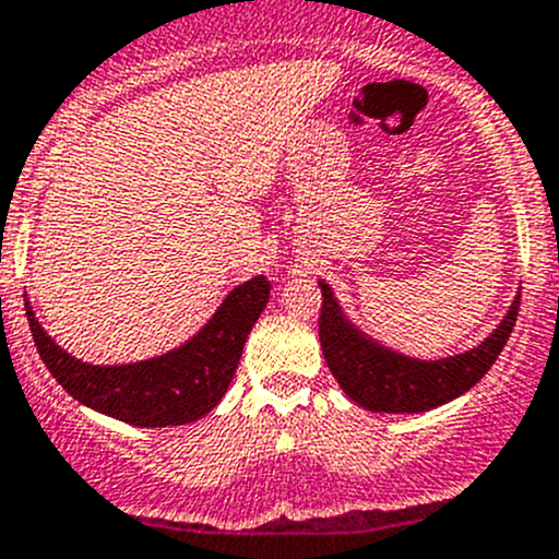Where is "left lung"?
<instances>
[{"label":"left lung","mask_w":559,"mask_h":559,"mask_svg":"<svg viewBox=\"0 0 559 559\" xmlns=\"http://www.w3.org/2000/svg\"><path fill=\"white\" fill-rule=\"evenodd\" d=\"M318 288L323 294L321 321H318L323 359L345 395L368 412H430L464 395L497 362L519 312V296H515L497 329L475 348L442 359H417L365 334L345 316L334 290L323 280H318Z\"/></svg>","instance_id":"8db88e82"}]
</instances>
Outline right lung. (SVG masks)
<instances>
[{
    "label": "right lung",
    "mask_w": 559,
    "mask_h": 559,
    "mask_svg": "<svg viewBox=\"0 0 559 559\" xmlns=\"http://www.w3.org/2000/svg\"><path fill=\"white\" fill-rule=\"evenodd\" d=\"M265 301L269 283L258 274L233 288L194 337L167 354L129 365L82 362L46 334L29 301L26 318L37 354L68 395L136 428H167L194 423L222 401Z\"/></svg>",
    "instance_id": "1"
}]
</instances>
